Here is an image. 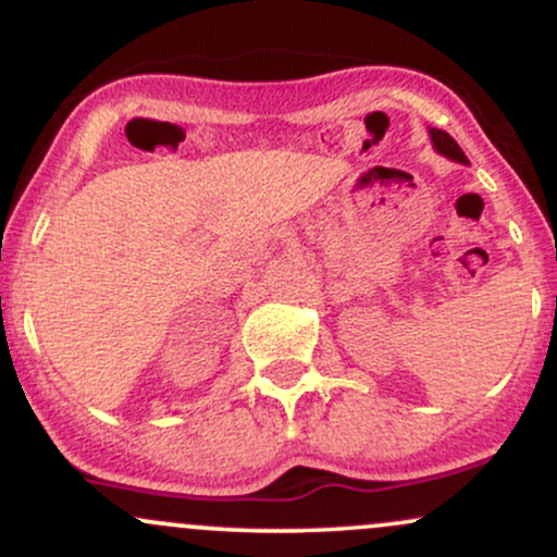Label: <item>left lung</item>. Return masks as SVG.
<instances>
[{
  "instance_id": "obj_1",
  "label": "left lung",
  "mask_w": 557,
  "mask_h": 557,
  "mask_svg": "<svg viewBox=\"0 0 557 557\" xmlns=\"http://www.w3.org/2000/svg\"><path fill=\"white\" fill-rule=\"evenodd\" d=\"M430 138H432V146L437 154H443L450 159V162H458V164H469V159H466L463 149L456 144V138L447 136L445 131H440V127H430Z\"/></svg>"
}]
</instances>
